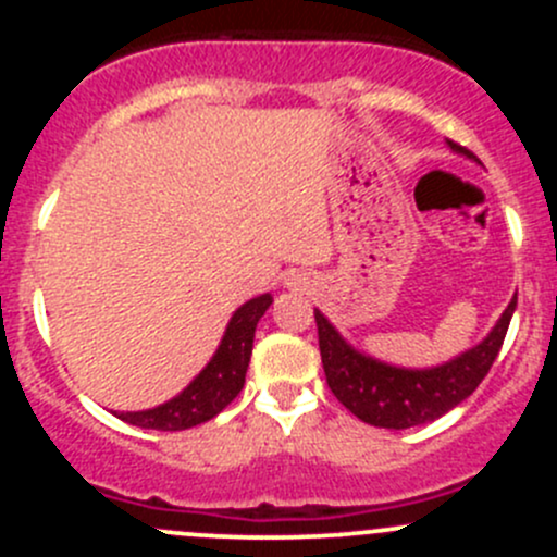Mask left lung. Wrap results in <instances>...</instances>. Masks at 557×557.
Masks as SVG:
<instances>
[{
    "label": "left lung",
    "mask_w": 557,
    "mask_h": 557,
    "mask_svg": "<svg viewBox=\"0 0 557 557\" xmlns=\"http://www.w3.org/2000/svg\"><path fill=\"white\" fill-rule=\"evenodd\" d=\"M450 148L471 156L453 139ZM515 307H518V296L509 301L502 320L487 334L485 342H480L445 367L420 369V372L418 369L387 367V363L367 358L363 352H356L336 334L334 325L314 310L325 383L358 420L369 425L398 431L431 423V420L442 418L453 407H458L485 380L498 350H502Z\"/></svg>",
    "instance_id": "8db88e82"
}]
</instances>
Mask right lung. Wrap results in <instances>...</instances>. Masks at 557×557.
<instances>
[{"mask_svg": "<svg viewBox=\"0 0 557 557\" xmlns=\"http://www.w3.org/2000/svg\"><path fill=\"white\" fill-rule=\"evenodd\" d=\"M269 305H272V296L263 294L234 312L226 336H223L212 361L207 363L205 372L185 387L177 398L156 409H145V412H121L117 418L123 423L139 425V429L183 431L221 414L243 391L256 325L261 314L269 310Z\"/></svg>", "mask_w": 557, "mask_h": 557, "instance_id": "1", "label": "right lung"}]
</instances>
